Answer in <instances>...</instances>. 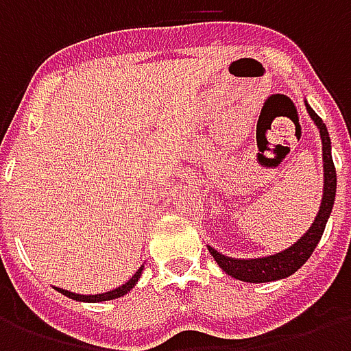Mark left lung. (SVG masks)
I'll list each match as a JSON object with an SVG mask.
<instances>
[{
  "label": "left lung",
  "instance_id": "1",
  "mask_svg": "<svg viewBox=\"0 0 351 351\" xmlns=\"http://www.w3.org/2000/svg\"><path fill=\"white\" fill-rule=\"evenodd\" d=\"M306 105V112L316 123L319 137H322V158H324V195H322V205L317 210L316 218L312 226L306 229V233L297 239V243L287 246L286 250H280L271 256H261V258H229L221 254L213 246H206L214 261L220 265V269L231 278L241 280V282H250V284H263V282H276V280L287 278L295 271H299L306 259L312 256V252L319 243L324 235L325 223L331 216L332 205H335V195H337V171L332 163L331 156V138L329 131L325 128L324 120L314 112V108Z\"/></svg>",
  "mask_w": 351,
  "mask_h": 351
}]
</instances>
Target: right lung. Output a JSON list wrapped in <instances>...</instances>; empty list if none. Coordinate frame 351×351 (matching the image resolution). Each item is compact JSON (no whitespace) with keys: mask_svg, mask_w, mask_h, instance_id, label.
I'll list each match as a JSON object with an SVG mask.
<instances>
[{"mask_svg":"<svg viewBox=\"0 0 351 351\" xmlns=\"http://www.w3.org/2000/svg\"><path fill=\"white\" fill-rule=\"evenodd\" d=\"M143 269H145V265H141L137 269V272L131 276L125 284L122 286L114 287V289H110V291H105V293H97V295H80V293H73V291H67V289H62V287H54L56 291H60L65 297H69L73 301H80V302H101V301H112V299H118V297H123L125 293H130L131 289L135 287V284L141 278V274H143Z\"/></svg>","mask_w":351,"mask_h":351,"instance_id":"add662e5","label":"right lung"}]
</instances>
